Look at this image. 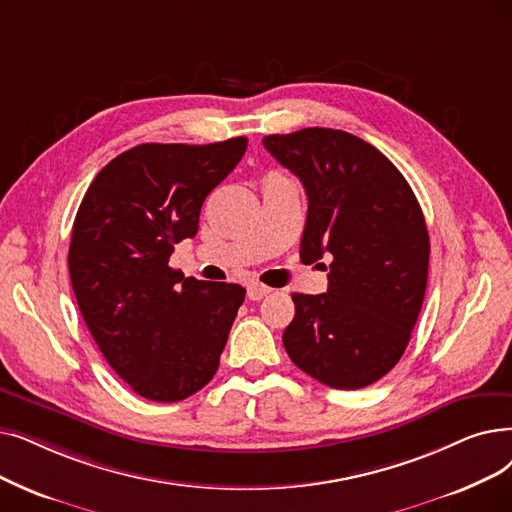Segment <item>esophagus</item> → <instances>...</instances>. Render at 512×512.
Returning a JSON list of instances; mask_svg holds the SVG:
<instances>
[{"mask_svg":"<svg viewBox=\"0 0 512 512\" xmlns=\"http://www.w3.org/2000/svg\"><path fill=\"white\" fill-rule=\"evenodd\" d=\"M272 291L270 286H265V284H261V282H251L249 286H247V297L251 299V301H259V299H263L265 295H268Z\"/></svg>","mask_w":512,"mask_h":512,"instance_id":"obj_1","label":"esophagus"}]
</instances>
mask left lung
I'll return each mask as SVG.
<instances>
[{
    "mask_svg": "<svg viewBox=\"0 0 512 512\" xmlns=\"http://www.w3.org/2000/svg\"><path fill=\"white\" fill-rule=\"evenodd\" d=\"M263 146L307 194L301 261L330 259L326 293L293 295L284 349L332 389L368 387L402 358L425 299V215L385 154L347 131L307 127Z\"/></svg>",
    "mask_w": 512,
    "mask_h": 512,
    "instance_id": "left-lung-1",
    "label": "left lung"
}]
</instances>
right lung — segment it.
I'll return each instance as SVG.
<instances>
[{"mask_svg": "<svg viewBox=\"0 0 512 512\" xmlns=\"http://www.w3.org/2000/svg\"><path fill=\"white\" fill-rule=\"evenodd\" d=\"M247 138L205 146L140 144L87 188L69 247L81 316L106 362L138 395L180 402L217 372L244 288L169 268L194 238L209 192L238 165Z\"/></svg>", "mask_w": 512, "mask_h": 512, "instance_id": "add662e5", "label": "right lung"}]
</instances>
